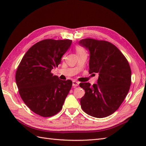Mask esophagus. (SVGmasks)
Instances as JSON below:
<instances>
[{"instance_id":"obj_1","label":"esophagus","mask_w":146,"mask_h":146,"mask_svg":"<svg viewBox=\"0 0 146 146\" xmlns=\"http://www.w3.org/2000/svg\"><path fill=\"white\" fill-rule=\"evenodd\" d=\"M79 83H79L78 82H77V81H76V80H74V81L72 82V86H74V87L78 86V85H79Z\"/></svg>"}]
</instances>
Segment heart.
I'll use <instances>...</instances> for the list:
<instances>
[{
	"instance_id": "heart-1",
	"label": "heart",
	"mask_w": 146,
	"mask_h": 146,
	"mask_svg": "<svg viewBox=\"0 0 146 146\" xmlns=\"http://www.w3.org/2000/svg\"><path fill=\"white\" fill-rule=\"evenodd\" d=\"M76 52H77V54H80V53H82V52H85V49L84 48L81 47V46H76Z\"/></svg>"
}]
</instances>
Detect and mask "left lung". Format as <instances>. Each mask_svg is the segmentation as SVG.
<instances>
[{
	"mask_svg": "<svg viewBox=\"0 0 146 146\" xmlns=\"http://www.w3.org/2000/svg\"><path fill=\"white\" fill-rule=\"evenodd\" d=\"M90 53V74L98 73V83H80L85 91L80 99L82 110L90 116L102 118L115 112L131 85V69L125 56L112 43L86 38L79 41Z\"/></svg>",
	"mask_w": 146,
	"mask_h": 146,
	"instance_id": "obj_1",
	"label": "left lung"
}]
</instances>
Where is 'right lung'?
Returning a JSON list of instances; mask_svg holds the SVG:
<instances>
[{
  "instance_id": "obj_1",
  "label": "right lung",
  "mask_w": 146,
  "mask_h": 146,
  "mask_svg": "<svg viewBox=\"0 0 146 146\" xmlns=\"http://www.w3.org/2000/svg\"><path fill=\"white\" fill-rule=\"evenodd\" d=\"M71 43L70 39L39 41L25 53L17 67L16 82L21 98L33 112L42 117L60 111L71 89V80H61L51 73Z\"/></svg>"
}]
</instances>
